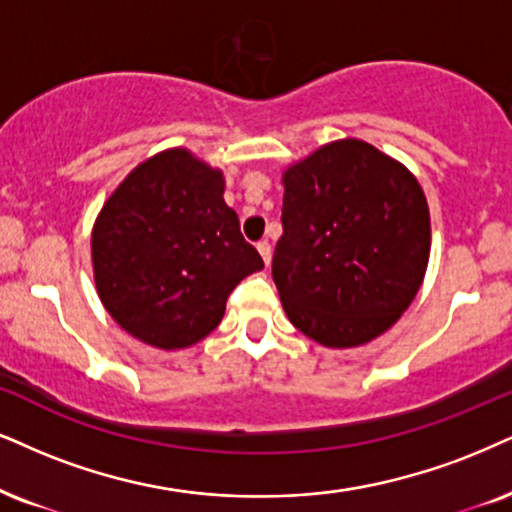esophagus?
Returning <instances> with one entry per match:
<instances>
[{
    "instance_id": "esophagus-1",
    "label": "esophagus",
    "mask_w": 512,
    "mask_h": 512,
    "mask_svg": "<svg viewBox=\"0 0 512 512\" xmlns=\"http://www.w3.org/2000/svg\"><path fill=\"white\" fill-rule=\"evenodd\" d=\"M256 249H258V254H261L263 263H266V266H270V258H273V246H270L268 239H263V242H258Z\"/></svg>"
}]
</instances>
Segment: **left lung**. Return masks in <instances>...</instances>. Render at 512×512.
Here are the masks:
<instances>
[{
	"label": "left lung",
	"instance_id": "8db88e82",
	"mask_svg": "<svg viewBox=\"0 0 512 512\" xmlns=\"http://www.w3.org/2000/svg\"><path fill=\"white\" fill-rule=\"evenodd\" d=\"M273 280L313 342L351 349L387 332L430 261V208L415 175L363 140L325 144L282 175Z\"/></svg>",
	"mask_w": 512,
	"mask_h": 512
}]
</instances>
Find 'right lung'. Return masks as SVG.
Masks as SVG:
<instances>
[{
    "mask_svg": "<svg viewBox=\"0 0 512 512\" xmlns=\"http://www.w3.org/2000/svg\"><path fill=\"white\" fill-rule=\"evenodd\" d=\"M223 192L218 168L168 149L132 170L94 220L99 299L140 342L163 351L201 342L232 289L263 268Z\"/></svg>",
    "mask_w": 512,
    "mask_h": 512,
    "instance_id": "right-lung-1",
    "label": "right lung"
}]
</instances>
